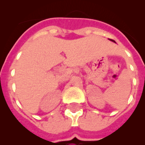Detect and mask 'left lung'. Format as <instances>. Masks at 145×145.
I'll return each instance as SVG.
<instances>
[{"label": "left lung", "instance_id": "obj_1", "mask_svg": "<svg viewBox=\"0 0 145 145\" xmlns=\"http://www.w3.org/2000/svg\"><path fill=\"white\" fill-rule=\"evenodd\" d=\"M113 41H114V42H115V41H114V40H113Z\"/></svg>", "mask_w": 145, "mask_h": 145}]
</instances>
